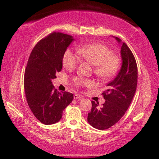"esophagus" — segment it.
Listing matches in <instances>:
<instances>
[{"label":"esophagus","mask_w":159,"mask_h":159,"mask_svg":"<svg viewBox=\"0 0 159 159\" xmlns=\"http://www.w3.org/2000/svg\"><path fill=\"white\" fill-rule=\"evenodd\" d=\"M74 98L76 99H82L83 98V97L81 96V95H79V94H75L74 95Z\"/></svg>","instance_id":"esophagus-1"}]
</instances>
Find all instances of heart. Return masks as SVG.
Wrapping results in <instances>:
<instances>
[{
	"label": "heart",
	"instance_id": "heart-1",
	"mask_svg": "<svg viewBox=\"0 0 159 159\" xmlns=\"http://www.w3.org/2000/svg\"><path fill=\"white\" fill-rule=\"evenodd\" d=\"M78 53L67 49L64 53L62 64L69 70H74L83 61L94 65V73L104 80L111 79L118 74L121 61L119 56L114 54L113 50L107 45L94 43L82 45L77 48ZM75 85L79 87H91L93 80L77 76L74 79Z\"/></svg>",
	"mask_w": 159,
	"mask_h": 159
}]
</instances>
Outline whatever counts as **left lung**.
Here are the masks:
<instances>
[{
    "instance_id": "1",
    "label": "left lung",
    "mask_w": 159,
    "mask_h": 159,
    "mask_svg": "<svg viewBox=\"0 0 159 159\" xmlns=\"http://www.w3.org/2000/svg\"><path fill=\"white\" fill-rule=\"evenodd\" d=\"M118 43L119 38L115 37ZM122 66L115 79L107 85L102 93L105 102L99 108V102L92 101L88 121L95 128L106 130L116 124L124 116L135 93L138 85V66L135 58L125 43L120 48Z\"/></svg>"
}]
</instances>
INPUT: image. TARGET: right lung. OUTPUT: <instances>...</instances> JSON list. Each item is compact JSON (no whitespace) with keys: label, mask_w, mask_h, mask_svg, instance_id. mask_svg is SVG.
Wrapping results in <instances>:
<instances>
[{"label":"right lung","mask_w":159,"mask_h":159,"mask_svg":"<svg viewBox=\"0 0 159 159\" xmlns=\"http://www.w3.org/2000/svg\"><path fill=\"white\" fill-rule=\"evenodd\" d=\"M74 40L69 35L52 32L37 43L29 56L24 78L26 101L34 116L45 125L60 121L74 99L72 93H59L52 83L62 69L64 53Z\"/></svg>","instance_id":"1"}]
</instances>
